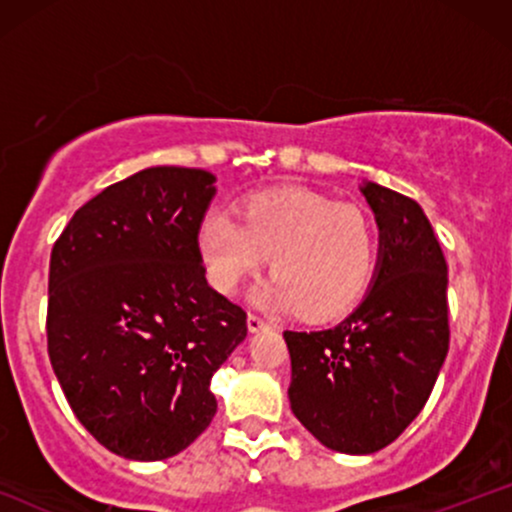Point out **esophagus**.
Returning <instances> with one entry per match:
<instances>
[{"instance_id":"34e87169","label":"esophagus","mask_w":512,"mask_h":512,"mask_svg":"<svg viewBox=\"0 0 512 512\" xmlns=\"http://www.w3.org/2000/svg\"><path fill=\"white\" fill-rule=\"evenodd\" d=\"M248 330L255 334V332H262V330H269V322H264L260 315H248Z\"/></svg>"}]
</instances>
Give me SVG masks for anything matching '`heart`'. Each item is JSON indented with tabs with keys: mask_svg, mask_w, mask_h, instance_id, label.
<instances>
[{
	"mask_svg": "<svg viewBox=\"0 0 512 512\" xmlns=\"http://www.w3.org/2000/svg\"><path fill=\"white\" fill-rule=\"evenodd\" d=\"M197 250L209 284L236 293L264 269L272 279L255 303L298 310L305 320L342 315L366 289L375 264L368 216L351 204L298 187H272L228 209H211L197 228Z\"/></svg>",
	"mask_w": 512,
	"mask_h": 512,
	"instance_id": "b5f03b06",
	"label": "heart"
}]
</instances>
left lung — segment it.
<instances>
[{
  "label": "left lung",
  "mask_w": 512,
  "mask_h": 512,
  "mask_svg": "<svg viewBox=\"0 0 512 512\" xmlns=\"http://www.w3.org/2000/svg\"><path fill=\"white\" fill-rule=\"evenodd\" d=\"M378 223L373 279L349 317L320 332H284L289 402L325 448L370 455L424 409L448 356V264L414 199L366 180Z\"/></svg>",
  "instance_id": "1"
}]
</instances>
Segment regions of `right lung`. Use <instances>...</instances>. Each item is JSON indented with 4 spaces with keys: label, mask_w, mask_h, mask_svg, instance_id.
<instances>
[{
    "label": "right lung",
    "mask_w": 512,
    "mask_h": 512,
    "mask_svg": "<svg viewBox=\"0 0 512 512\" xmlns=\"http://www.w3.org/2000/svg\"><path fill=\"white\" fill-rule=\"evenodd\" d=\"M214 182L199 168L139 170L86 202L52 248V370L76 419L127 460H166L207 431L211 375L248 337L199 260Z\"/></svg>",
    "instance_id": "obj_1"
}]
</instances>
